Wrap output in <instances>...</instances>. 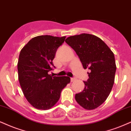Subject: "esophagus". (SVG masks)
<instances>
[{
    "label": "esophagus",
    "instance_id": "obj_1",
    "mask_svg": "<svg viewBox=\"0 0 131 131\" xmlns=\"http://www.w3.org/2000/svg\"><path fill=\"white\" fill-rule=\"evenodd\" d=\"M75 80H76V78H70V81H71V82H73V81H75Z\"/></svg>",
    "mask_w": 131,
    "mask_h": 131
}]
</instances>
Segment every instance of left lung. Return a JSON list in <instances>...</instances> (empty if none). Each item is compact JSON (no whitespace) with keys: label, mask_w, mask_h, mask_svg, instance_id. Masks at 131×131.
Listing matches in <instances>:
<instances>
[{"label":"left lung","mask_w":131,"mask_h":131,"mask_svg":"<svg viewBox=\"0 0 131 131\" xmlns=\"http://www.w3.org/2000/svg\"><path fill=\"white\" fill-rule=\"evenodd\" d=\"M65 41L75 51L83 68L90 70L84 90L75 95L76 101L87 110L96 109L106 101L114 85V53L101 39L90 34L70 36Z\"/></svg>","instance_id":"obj_1"}]
</instances>
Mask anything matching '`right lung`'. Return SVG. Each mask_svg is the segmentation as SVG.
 <instances>
[{
  "label": "right lung",
  "mask_w": 131,
  "mask_h": 131,
  "mask_svg": "<svg viewBox=\"0 0 131 131\" xmlns=\"http://www.w3.org/2000/svg\"><path fill=\"white\" fill-rule=\"evenodd\" d=\"M66 36L42 35L32 38L21 50L17 63L19 83L24 96L34 107L50 109L58 102L62 90L70 82L68 77H52L53 60Z\"/></svg>",
  "instance_id": "obj_1"
}]
</instances>
